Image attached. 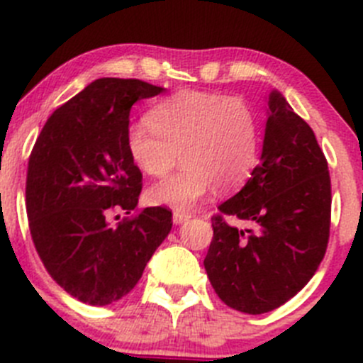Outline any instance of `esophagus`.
Returning <instances> with one entry per match:
<instances>
[{
    "mask_svg": "<svg viewBox=\"0 0 363 363\" xmlns=\"http://www.w3.org/2000/svg\"><path fill=\"white\" fill-rule=\"evenodd\" d=\"M189 218H191V215H189V213L174 211V223H175V225H181V223L188 222Z\"/></svg>",
    "mask_w": 363,
    "mask_h": 363,
    "instance_id": "1",
    "label": "esophagus"
}]
</instances>
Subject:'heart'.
Masks as SVG:
<instances>
[{"label": "heart", "instance_id": "1", "mask_svg": "<svg viewBox=\"0 0 363 363\" xmlns=\"http://www.w3.org/2000/svg\"><path fill=\"white\" fill-rule=\"evenodd\" d=\"M147 121L127 128L132 162L150 177H172L147 191L154 206L188 211L216 186L231 191L249 179L258 162L259 121L242 98L204 91H179L155 104Z\"/></svg>", "mask_w": 363, "mask_h": 363}]
</instances>
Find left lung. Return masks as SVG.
Returning <instances> with one entry per match:
<instances>
[{
  "mask_svg": "<svg viewBox=\"0 0 363 363\" xmlns=\"http://www.w3.org/2000/svg\"><path fill=\"white\" fill-rule=\"evenodd\" d=\"M218 209L204 267L228 306L250 315L276 310L319 269L330 238L328 161L310 125L279 91L269 94L259 164ZM223 214L253 229L231 226Z\"/></svg>",
  "mask_w": 363,
  "mask_h": 363,
  "instance_id": "obj_1",
  "label": "left lung"
}]
</instances>
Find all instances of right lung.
I'll list each match as a JSON object with an SVG mask.
<instances>
[{"label": "right lung", "instance_id": "add662e5", "mask_svg": "<svg viewBox=\"0 0 363 363\" xmlns=\"http://www.w3.org/2000/svg\"><path fill=\"white\" fill-rule=\"evenodd\" d=\"M164 87L135 79H98L59 107L40 130L28 161L26 213L33 245L50 276L91 306L127 296L172 229V211L130 215L141 172L127 152L132 105ZM118 218V216H116Z\"/></svg>", "mask_w": 363, "mask_h": 363}]
</instances>
